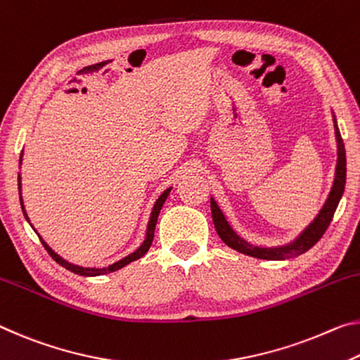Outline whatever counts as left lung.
<instances>
[{"label":"left lung","instance_id":"left-lung-1","mask_svg":"<svg viewBox=\"0 0 360 360\" xmlns=\"http://www.w3.org/2000/svg\"><path fill=\"white\" fill-rule=\"evenodd\" d=\"M333 127H335V136H336V153H338V158H336L333 186L332 189H330V193L327 200L323 203L322 210L319 211V214L314 218L311 224L307 226L293 242H290L287 245H281V247H258V245H253L245 240V238H242L236 231L232 229L229 221L226 219L224 213L221 211L219 205L216 203L213 197H211V216H213L216 232H218L221 240L224 242L227 247L237 250L238 253L253 256V258L278 261V259L296 258V256L303 255L321 240V237L323 236L325 231H327L330 222H332L336 207H338L341 197H343L345 186H346V150H345V144H343V139H341L338 123H336L335 115H333Z\"/></svg>","mask_w":360,"mask_h":360}]
</instances>
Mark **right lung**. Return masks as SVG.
I'll return each mask as SVG.
<instances>
[{"label":"right lung","instance_id":"obj_1","mask_svg":"<svg viewBox=\"0 0 360 360\" xmlns=\"http://www.w3.org/2000/svg\"><path fill=\"white\" fill-rule=\"evenodd\" d=\"M19 163H22V153H20V160H19ZM17 184H19V195H20V207H22V211H24V216H25V219L28 221V216H27V213H25V207H24V202H22V193H20V191H22V178H20V173H19V176H17ZM171 189H173V187H168L167 191H165L162 195H160L158 198H157V202H155V205H153V208H152V213H150V218H149V222H147V231H146V238H144V242H142V245L141 247L136 250V252H133L131 255H128V256H124L123 259H120V261H117V262H113V264H110L108 267H83V266H77V264H72V262H68V261H65L64 258H60L59 255H57L53 248L49 247V245L43 240L41 238V236H39V233L35 231L37 233H38V237H39V240H41V243H43V247L46 248V252L53 256V259L56 261V262H59V264L62 266V267H65V269H68L70 272H73V274H78V276H84V277H96V276H104V274H108V272H115V271H118V269H122V267H124L127 264H129V262H133V261H136V259H139V258H142V256H144L147 252H149V248H150V245H152V240H153V232H155V226H157V219H158V214H160V210H162V207H163V203H165V200H167L168 198V195H169V192H171ZM30 222V221H28ZM32 226V224H30ZM33 227V226H32Z\"/></svg>","mask_w":360,"mask_h":360}]
</instances>
